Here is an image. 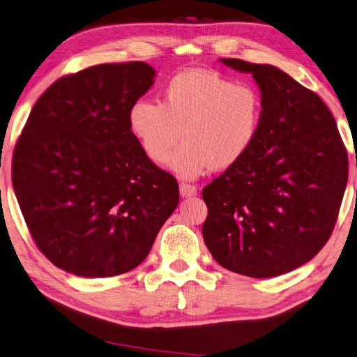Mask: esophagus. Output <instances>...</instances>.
I'll use <instances>...</instances> for the list:
<instances>
[{
  "label": "esophagus",
  "mask_w": 357,
  "mask_h": 357,
  "mask_svg": "<svg viewBox=\"0 0 357 357\" xmlns=\"http://www.w3.org/2000/svg\"><path fill=\"white\" fill-rule=\"evenodd\" d=\"M198 193L197 187L192 185V184H185V183H181L179 184V195L183 198H190V197H195V195Z\"/></svg>",
  "instance_id": "esophagus-1"
}]
</instances>
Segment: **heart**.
Segmentation results:
<instances>
[{
	"label": "heart",
	"mask_w": 357,
	"mask_h": 357,
	"mask_svg": "<svg viewBox=\"0 0 357 357\" xmlns=\"http://www.w3.org/2000/svg\"><path fill=\"white\" fill-rule=\"evenodd\" d=\"M261 117V96L252 85L193 69L167 83L162 103H132L128 123L153 164H164L183 139L169 167L178 176L193 179L238 164L257 141Z\"/></svg>",
	"instance_id": "obj_1"
}]
</instances>
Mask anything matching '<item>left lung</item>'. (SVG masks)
<instances>
[{"instance_id":"8db88e82","label":"left lung","mask_w":357,"mask_h":357,"mask_svg":"<svg viewBox=\"0 0 357 357\" xmlns=\"http://www.w3.org/2000/svg\"><path fill=\"white\" fill-rule=\"evenodd\" d=\"M220 61L252 74L263 117L248 155L202 190V236L222 268L277 277L308 263L330 238L348 181L347 150L316 93L277 66Z\"/></svg>"}]
</instances>
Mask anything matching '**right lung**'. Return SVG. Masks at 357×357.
<instances>
[{
  "mask_svg": "<svg viewBox=\"0 0 357 357\" xmlns=\"http://www.w3.org/2000/svg\"><path fill=\"white\" fill-rule=\"evenodd\" d=\"M149 63H108L49 86L12 160V184L38 249L86 278L141 264L179 202L178 183L131 135V105L155 83Z\"/></svg>",
  "mask_w": 357,
  "mask_h": 357,
  "instance_id": "right-lung-1",
  "label": "right lung"
}]
</instances>
